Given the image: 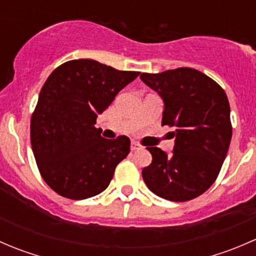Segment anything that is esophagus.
<instances>
[{
  "mask_svg": "<svg viewBox=\"0 0 256 256\" xmlns=\"http://www.w3.org/2000/svg\"><path fill=\"white\" fill-rule=\"evenodd\" d=\"M138 148H140V144H138V142H135V141H132V142H131V150H132V151H135V150H138Z\"/></svg>",
  "mask_w": 256,
  "mask_h": 256,
  "instance_id": "34e87169",
  "label": "esophagus"
}]
</instances>
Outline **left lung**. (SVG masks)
Wrapping results in <instances>:
<instances>
[{
  "label": "left lung",
  "instance_id": "obj_1",
  "mask_svg": "<svg viewBox=\"0 0 256 256\" xmlns=\"http://www.w3.org/2000/svg\"><path fill=\"white\" fill-rule=\"evenodd\" d=\"M140 78L164 99L162 126L174 128V154L147 147L152 154L142 178L150 190L172 202L203 194L220 172L232 140L230 106L223 88L192 68Z\"/></svg>",
  "mask_w": 256,
  "mask_h": 256
}]
</instances>
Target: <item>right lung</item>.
Segmentation results:
<instances>
[{"label":"right lung","mask_w":256,"mask_h":256,"mask_svg":"<svg viewBox=\"0 0 256 256\" xmlns=\"http://www.w3.org/2000/svg\"><path fill=\"white\" fill-rule=\"evenodd\" d=\"M138 74L74 59L46 80L30 118V144L40 176L59 196L85 200L108 188L130 152V138L108 140L94 125L98 114Z\"/></svg>","instance_id":"obj_1"}]
</instances>
